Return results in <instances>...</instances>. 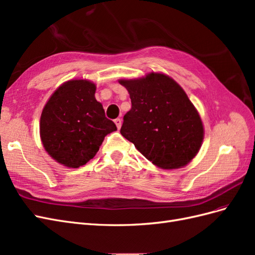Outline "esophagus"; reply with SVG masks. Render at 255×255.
I'll return each instance as SVG.
<instances>
[{
	"label": "esophagus",
	"instance_id": "obj_1",
	"mask_svg": "<svg viewBox=\"0 0 255 255\" xmlns=\"http://www.w3.org/2000/svg\"><path fill=\"white\" fill-rule=\"evenodd\" d=\"M115 125L117 126L118 129H120V128H121V125H122V121H121V119H119V118L115 119Z\"/></svg>",
	"mask_w": 255,
	"mask_h": 255
}]
</instances>
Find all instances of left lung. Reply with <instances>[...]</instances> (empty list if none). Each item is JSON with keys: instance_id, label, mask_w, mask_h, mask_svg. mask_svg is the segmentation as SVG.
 Instances as JSON below:
<instances>
[{"instance_id": "1", "label": "left lung", "mask_w": 255, "mask_h": 255, "mask_svg": "<svg viewBox=\"0 0 255 255\" xmlns=\"http://www.w3.org/2000/svg\"><path fill=\"white\" fill-rule=\"evenodd\" d=\"M119 83L132 102L123 117L121 135L159 168L186 166L204 137L202 120L186 92L170 76L156 72Z\"/></svg>"}]
</instances>
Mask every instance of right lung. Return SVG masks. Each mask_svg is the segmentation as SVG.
<instances>
[{
    "instance_id": "1",
    "label": "right lung",
    "mask_w": 255,
    "mask_h": 255,
    "mask_svg": "<svg viewBox=\"0 0 255 255\" xmlns=\"http://www.w3.org/2000/svg\"><path fill=\"white\" fill-rule=\"evenodd\" d=\"M96 84L71 80L54 91L40 117L44 150L57 163L79 168L94 158L104 137L117 130L96 100Z\"/></svg>"
}]
</instances>
